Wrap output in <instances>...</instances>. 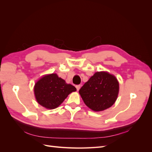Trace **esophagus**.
I'll list each match as a JSON object with an SVG mask.
<instances>
[{
  "label": "esophagus",
  "instance_id": "34e87169",
  "mask_svg": "<svg viewBox=\"0 0 152 152\" xmlns=\"http://www.w3.org/2000/svg\"><path fill=\"white\" fill-rule=\"evenodd\" d=\"M75 87H76V88H77V90L79 91L80 89V85H77Z\"/></svg>",
  "mask_w": 152,
  "mask_h": 152
}]
</instances>
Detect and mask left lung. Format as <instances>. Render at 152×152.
Segmentation results:
<instances>
[{"instance_id": "8db88e82", "label": "left lung", "mask_w": 152, "mask_h": 152, "mask_svg": "<svg viewBox=\"0 0 152 152\" xmlns=\"http://www.w3.org/2000/svg\"><path fill=\"white\" fill-rule=\"evenodd\" d=\"M119 84L115 77L108 72H96L79 90L84 103L96 112L103 111L114 104Z\"/></svg>"}]
</instances>
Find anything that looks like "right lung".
I'll return each instance as SVG.
<instances>
[{
	"label": "right lung",
	"mask_w": 152,
	"mask_h": 152,
	"mask_svg": "<svg viewBox=\"0 0 152 152\" xmlns=\"http://www.w3.org/2000/svg\"><path fill=\"white\" fill-rule=\"evenodd\" d=\"M76 90L74 86L66 84L56 73L41 78L34 87V93L37 102L48 109L57 108L69 94Z\"/></svg>",
	"instance_id": "1"
}]
</instances>
